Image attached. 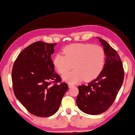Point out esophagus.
Listing matches in <instances>:
<instances>
[{
  "instance_id": "obj_1",
  "label": "esophagus",
  "mask_w": 135,
  "mask_h": 135,
  "mask_svg": "<svg viewBox=\"0 0 135 135\" xmlns=\"http://www.w3.org/2000/svg\"><path fill=\"white\" fill-rule=\"evenodd\" d=\"M74 86H75V85H74V84H72V83H68V87H69V88H73V87H74Z\"/></svg>"
}]
</instances>
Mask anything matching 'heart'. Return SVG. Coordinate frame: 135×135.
I'll use <instances>...</instances> for the list:
<instances>
[{
    "label": "heart",
    "mask_w": 135,
    "mask_h": 135,
    "mask_svg": "<svg viewBox=\"0 0 135 135\" xmlns=\"http://www.w3.org/2000/svg\"><path fill=\"white\" fill-rule=\"evenodd\" d=\"M63 54L57 53L53 59L55 68L61 74H64L73 67L74 70L63 76L71 83L82 80H94L103 70L105 54L104 49L90 43H75L65 46Z\"/></svg>",
    "instance_id": "obj_1"
}]
</instances>
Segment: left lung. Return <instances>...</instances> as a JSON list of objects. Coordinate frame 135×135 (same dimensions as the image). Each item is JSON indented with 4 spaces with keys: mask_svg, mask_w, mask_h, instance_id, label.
<instances>
[{
    "mask_svg": "<svg viewBox=\"0 0 135 135\" xmlns=\"http://www.w3.org/2000/svg\"><path fill=\"white\" fill-rule=\"evenodd\" d=\"M107 55L103 70L94 80L79 86L76 104L80 110L90 115L106 111L115 100L123 84L124 68L119 55L105 40L99 38Z\"/></svg>",
    "mask_w": 135,
    "mask_h": 135,
    "instance_id": "8db88e82",
    "label": "left lung"
}]
</instances>
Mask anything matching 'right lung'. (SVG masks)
Masks as SVG:
<instances>
[{"label": "right lung", "mask_w": 135, "mask_h": 135, "mask_svg": "<svg viewBox=\"0 0 135 135\" xmlns=\"http://www.w3.org/2000/svg\"><path fill=\"white\" fill-rule=\"evenodd\" d=\"M56 44L41 41L32 43L18 55L13 65L15 97L29 113L37 117L54 115L68 89L67 83L55 73L51 55Z\"/></svg>", "instance_id": "1"}]
</instances>
